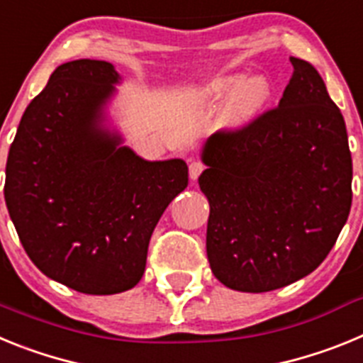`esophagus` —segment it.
<instances>
[{
  "label": "esophagus",
  "instance_id": "34e87169",
  "mask_svg": "<svg viewBox=\"0 0 363 363\" xmlns=\"http://www.w3.org/2000/svg\"><path fill=\"white\" fill-rule=\"evenodd\" d=\"M205 165L201 162H191V165H189V176H191V179H198V176L203 172Z\"/></svg>",
  "mask_w": 363,
  "mask_h": 363
}]
</instances>
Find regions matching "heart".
Masks as SVG:
<instances>
[{
	"instance_id": "1",
	"label": "heart",
	"mask_w": 363,
	"mask_h": 363,
	"mask_svg": "<svg viewBox=\"0 0 363 363\" xmlns=\"http://www.w3.org/2000/svg\"><path fill=\"white\" fill-rule=\"evenodd\" d=\"M271 94V83L264 76H252L245 79L242 74H234L214 78L194 89L189 94V104L216 105L230 98L223 120L230 129H242L265 111Z\"/></svg>"
}]
</instances>
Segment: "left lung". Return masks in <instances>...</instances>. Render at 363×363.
<instances>
[{
  "label": "left lung",
  "mask_w": 363,
  "mask_h": 363,
  "mask_svg": "<svg viewBox=\"0 0 363 363\" xmlns=\"http://www.w3.org/2000/svg\"><path fill=\"white\" fill-rule=\"evenodd\" d=\"M278 107L207 140L198 184L211 205L207 258L229 289L267 293L322 264L351 211L352 160L318 70L291 57Z\"/></svg>",
  "instance_id": "obj_1"
}]
</instances>
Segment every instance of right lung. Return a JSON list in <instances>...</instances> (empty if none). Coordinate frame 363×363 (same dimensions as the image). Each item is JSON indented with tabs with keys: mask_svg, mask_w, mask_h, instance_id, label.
I'll return each instance as SVG.
<instances>
[{
	"mask_svg": "<svg viewBox=\"0 0 363 363\" xmlns=\"http://www.w3.org/2000/svg\"><path fill=\"white\" fill-rule=\"evenodd\" d=\"M118 82L99 60L57 67L6 158V209L25 252L45 277L85 294L142 280L154 227L189 184L184 160L147 162L101 127Z\"/></svg>",
	"mask_w": 363,
	"mask_h": 363,
	"instance_id": "obj_1",
	"label": "right lung"
}]
</instances>
